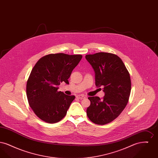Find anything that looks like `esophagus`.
<instances>
[{
  "label": "esophagus",
  "instance_id": "1",
  "mask_svg": "<svg viewBox=\"0 0 158 158\" xmlns=\"http://www.w3.org/2000/svg\"><path fill=\"white\" fill-rule=\"evenodd\" d=\"M76 97L77 98H79V99H85V97L83 95H77Z\"/></svg>",
  "mask_w": 158,
  "mask_h": 158
}]
</instances>
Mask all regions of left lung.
Wrapping results in <instances>:
<instances>
[{"label":"left lung","mask_w":158,"mask_h":158,"mask_svg":"<svg viewBox=\"0 0 158 158\" xmlns=\"http://www.w3.org/2000/svg\"><path fill=\"white\" fill-rule=\"evenodd\" d=\"M86 59L95 73V85L103 86L105 96L89 97L88 117L98 125H105L117 118L127 104L131 92L129 72L120 58L113 53L87 54Z\"/></svg>","instance_id":"8db88e82"}]
</instances>
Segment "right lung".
I'll use <instances>...</instances> for the list:
<instances>
[{
  "label": "right lung",
  "instance_id": "right-lung-1",
  "mask_svg": "<svg viewBox=\"0 0 158 158\" xmlns=\"http://www.w3.org/2000/svg\"><path fill=\"white\" fill-rule=\"evenodd\" d=\"M82 58L81 54H50L32 68L27 83V96L34 113L41 120L53 124L61 120L75 99L58 90L60 83L69 84L72 70Z\"/></svg>",
  "mask_w": 158,
  "mask_h": 158
}]
</instances>
